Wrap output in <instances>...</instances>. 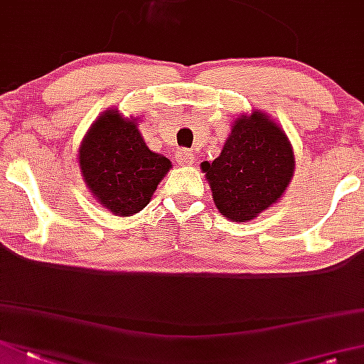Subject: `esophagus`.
<instances>
[{"label": "esophagus", "mask_w": 364, "mask_h": 364, "mask_svg": "<svg viewBox=\"0 0 364 364\" xmlns=\"http://www.w3.org/2000/svg\"><path fill=\"white\" fill-rule=\"evenodd\" d=\"M195 161L193 154H191V150L188 149H179L176 151V162L179 164V166H188Z\"/></svg>", "instance_id": "esophagus-1"}]
</instances>
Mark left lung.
Wrapping results in <instances>:
<instances>
[{
    "mask_svg": "<svg viewBox=\"0 0 364 364\" xmlns=\"http://www.w3.org/2000/svg\"><path fill=\"white\" fill-rule=\"evenodd\" d=\"M294 166L285 131L261 112H254L235 122L221 155L214 162H202V171L219 213L243 223L282 197Z\"/></svg>",
    "mask_w": 364,
    "mask_h": 364,
    "instance_id": "1",
    "label": "left lung"
}]
</instances>
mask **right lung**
I'll return each mask as SVG.
<instances>
[{
	"instance_id": "add662e5",
	"label": "right lung",
	"mask_w": 364,
	"mask_h": 364,
	"mask_svg": "<svg viewBox=\"0 0 364 364\" xmlns=\"http://www.w3.org/2000/svg\"><path fill=\"white\" fill-rule=\"evenodd\" d=\"M79 166L103 207L129 215L145 209L171 161L145 145L136 122L107 110L82 139Z\"/></svg>"
}]
</instances>
